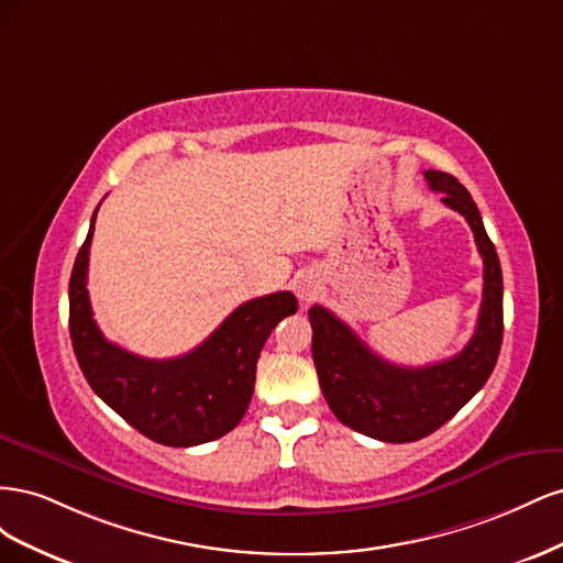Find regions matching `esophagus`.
Returning a JSON list of instances; mask_svg holds the SVG:
<instances>
[{
  "instance_id": "obj_1",
  "label": "esophagus",
  "mask_w": 563,
  "mask_h": 563,
  "mask_svg": "<svg viewBox=\"0 0 563 563\" xmlns=\"http://www.w3.org/2000/svg\"><path fill=\"white\" fill-rule=\"evenodd\" d=\"M314 291H317V284L312 277H300L296 282V294L300 300H310L314 296Z\"/></svg>"
}]
</instances>
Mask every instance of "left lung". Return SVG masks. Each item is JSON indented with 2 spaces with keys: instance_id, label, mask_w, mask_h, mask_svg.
I'll list each match as a JSON object with an SVG mask.
<instances>
[{
  "instance_id": "left-lung-1",
  "label": "left lung",
  "mask_w": 563,
  "mask_h": 563,
  "mask_svg": "<svg viewBox=\"0 0 563 563\" xmlns=\"http://www.w3.org/2000/svg\"><path fill=\"white\" fill-rule=\"evenodd\" d=\"M424 180L449 209L465 216L484 258V298L470 343L451 360L428 366H397L371 352L345 321L321 305L310 308L312 360L319 387L335 418L366 437L406 444L449 422L496 368L503 345V269L472 195L444 172Z\"/></svg>"
}]
</instances>
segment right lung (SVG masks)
Here are the masks:
<instances>
[{
  "instance_id": "add662e5",
  "label": "right lung",
  "mask_w": 563,
  "mask_h": 563,
  "mask_svg": "<svg viewBox=\"0 0 563 563\" xmlns=\"http://www.w3.org/2000/svg\"><path fill=\"white\" fill-rule=\"evenodd\" d=\"M81 244L70 277V338L84 378L131 428L164 446L207 444L244 418L255 385V364L272 329L296 314L291 291L240 305L192 352L174 360H145L100 333L87 291L89 246Z\"/></svg>"
}]
</instances>
